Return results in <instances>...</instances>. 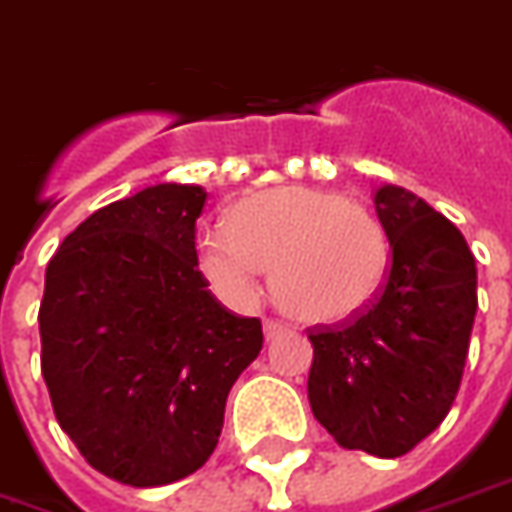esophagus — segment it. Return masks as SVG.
<instances>
[{
    "label": "esophagus",
    "mask_w": 512,
    "mask_h": 512,
    "mask_svg": "<svg viewBox=\"0 0 512 512\" xmlns=\"http://www.w3.org/2000/svg\"><path fill=\"white\" fill-rule=\"evenodd\" d=\"M263 331H266V339H276V336H282V333H290V325L282 323V320H274V317H268L266 323H263Z\"/></svg>",
    "instance_id": "34e87169"
}]
</instances>
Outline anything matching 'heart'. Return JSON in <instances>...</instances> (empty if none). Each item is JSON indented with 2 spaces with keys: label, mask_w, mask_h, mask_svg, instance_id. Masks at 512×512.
<instances>
[{
  "label": "heart",
  "mask_w": 512,
  "mask_h": 512,
  "mask_svg": "<svg viewBox=\"0 0 512 512\" xmlns=\"http://www.w3.org/2000/svg\"><path fill=\"white\" fill-rule=\"evenodd\" d=\"M200 271L225 301L255 304L266 268L274 295L304 323H344L369 306L391 263L380 217L342 192L276 187L238 200L227 227L198 246Z\"/></svg>",
  "instance_id": "obj_1"
}]
</instances>
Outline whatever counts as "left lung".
Returning <instances> with one entry per match:
<instances>
[{
	"mask_svg": "<svg viewBox=\"0 0 512 512\" xmlns=\"http://www.w3.org/2000/svg\"><path fill=\"white\" fill-rule=\"evenodd\" d=\"M391 266L366 309L309 328V404L342 448L399 458L450 412L478 312V268L458 227L407 189L374 192Z\"/></svg>",
	"mask_w": 512,
	"mask_h": 512,
	"instance_id": "left-lung-1",
	"label": "left lung"
}]
</instances>
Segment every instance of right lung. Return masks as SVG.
Wrapping results in <instances>:
<instances>
[{"mask_svg":"<svg viewBox=\"0 0 512 512\" xmlns=\"http://www.w3.org/2000/svg\"><path fill=\"white\" fill-rule=\"evenodd\" d=\"M206 192L157 184L94 211L45 271V385L54 415L105 478L135 488L192 475L219 442L227 393L263 325L211 295L195 222Z\"/></svg>","mask_w":512,"mask_h":512,"instance_id":"add662e5","label":"right lung"}]
</instances>
